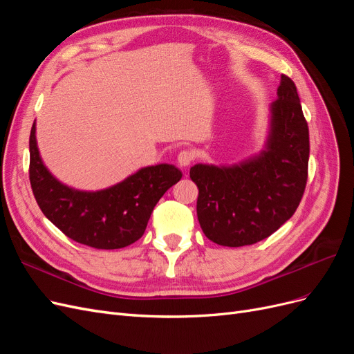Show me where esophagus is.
<instances>
[{"instance_id":"34e87169","label":"esophagus","mask_w":354,"mask_h":354,"mask_svg":"<svg viewBox=\"0 0 354 354\" xmlns=\"http://www.w3.org/2000/svg\"><path fill=\"white\" fill-rule=\"evenodd\" d=\"M194 159H195V153L192 151H187V149L186 151H181L177 156L180 167H189L192 162H194Z\"/></svg>"}]
</instances>
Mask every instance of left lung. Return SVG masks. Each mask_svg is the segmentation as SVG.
<instances>
[{
	"mask_svg": "<svg viewBox=\"0 0 354 354\" xmlns=\"http://www.w3.org/2000/svg\"><path fill=\"white\" fill-rule=\"evenodd\" d=\"M308 153V127L297 87L282 75L277 99L270 104L263 151L234 165L190 168V178L199 189L196 212L205 236L223 246H245L269 238L299 205Z\"/></svg>",
	"mask_w": 354,
	"mask_h": 354,
	"instance_id": "left-lung-1",
	"label": "left lung"
}]
</instances>
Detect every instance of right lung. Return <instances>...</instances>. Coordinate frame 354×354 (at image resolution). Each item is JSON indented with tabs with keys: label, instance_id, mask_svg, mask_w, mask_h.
I'll list each match as a JSON object with an SVG mask.
<instances>
[{
	"label": "right lung",
	"instance_id": "add662e5",
	"mask_svg": "<svg viewBox=\"0 0 354 354\" xmlns=\"http://www.w3.org/2000/svg\"><path fill=\"white\" fill-rule=\"evenodd\" d=\"M35 122L29 137V180L44 216L72 241L97 250H118L143 236L147 221L165 192L181 178L169 164L145 167L108 189L69 187L42 162Z\"/></svg>",
	"mask_w": 354,
	"mask_h": 354
}]
</instances>
